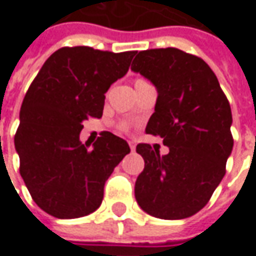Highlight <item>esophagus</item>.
Wrapping results in <instances>:
<instances>
[{"instance_id": "34e87169", "label": "esophagus", "mask_w": 256, "mask_h": 256, "mask_svg": "<svg viewBox=\"0 0 256 256\" xmlns=\"http://www.w3.org/2000/svg\"><path fill=\"white\" fill-rule=\"evenodd\" d=\"M128 145H130V148H131V150H135V146H136V142L134 140H128Z\"/></svg>"}]
</instances>
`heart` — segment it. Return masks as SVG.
<instances>
[{
  "label": "heart",
  "instance_id": "b5f03b06",
  "mask_svg": "<svg viewBox=\"0 0 256 256\" xmlns=\"http://www.w3.org/2000/svg\"><path fill=\"white\" fill-rule=\"evenodd\" d=\"M138 82H144V80H138ZM122 128H124V130H126L128 126H126V124H124V125H122Z\"/></svg>",
  "mask_w": 256,
  "mask_h": 256
}]
</instances>
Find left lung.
Returning <instances> with one entry per match:
<instances>
[{"mask_svg":"<svg viewBox=\"0 0 256 256\" xmlns=\"http://www.w3.org/2000/svg\"><path fill=\"white\" fill-rule=\"evenodd\" d=\"M131 70L156 87L155 112L145 131L169 146L160 155L138 144L145 168L135 182V198L154 217L188 218L208 203L226 174L234 145L230 102L210 66L176 48L142 50Z\"/></svg>","mask_w":256,"mask_h":256,"instance_id":"obj_1","label":"left lung"}]
</instances>
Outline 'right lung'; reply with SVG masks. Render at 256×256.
I'll return each mask as SVG.
<instances>
[{
  "mask_svg": "<svg viewBox=\"0 0 256 256\" xmlns=\"http://www.w3.org/2000/svg\"><path fill=\"white\" fill-rule=\"evenodd\" d=\"M134 56L62 48L29 86L15 134L20 173L34 202L56 218L96 212L106 182L131 150L126 140L107 131L88 149L80 132L84 120L102 116L104 94L126 74Z\"/></svg>",
  "mask_w": 256,
  "mask_h": 256,
  "instance_id": "obj_1",
  "label": "right lung"
}]
</instances>
